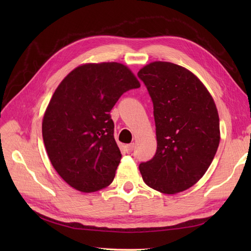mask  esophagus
<instances>
[{
    "label": "esophagus",
    "mask_w": 251,
    "mask_h": 251,
    "mask_svg": "<svg viewBox=\"0 0 251 251\" xmlns=\"http://www.w3.org/2000/svg\"><path fill=\"white\" fill-rule=\"evenodd\" d=\"M125 148H126V152L127 153H131L132 151H134L135 145H134V143H130V145H127Z\"/></svg>",
    "instance_id": "obj_1"
}]
</instances>
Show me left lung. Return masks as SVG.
<instances>
[{
	"instance_id": "1",
	"label": "left lung",
	"mask_w": 251,
	"mask_h": 251,
	"mask_svg": "<svg viewBox=\"0 0 251 251\" xmlns=\"http://www.w3.org/2000/svg\"><path fill=\"white\" fill-rule=\"evenodd\" d=\"M138 77L153 102L156 153L139 165L150 188L176 194L199 181L220 142L219 115L209 92L193 73L172 62L155 61Z\"/></svg>"
}]
</instances>
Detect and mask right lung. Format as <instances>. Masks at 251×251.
<instances>
[{
    "mask_svg": "<svg viewBox=\"0 0 251 251\" xmlns=\"http://www.w3.org/2000/svg\"><path fill=\"white\" fill-rule=\"evenodd\" d=\"M140 84L117 62L88 63L63 78L50 101L42 134L51 165L85 193L108 186L122 154L110 112L121 96Z\"/></svg>",
    "mask_w": 251,
    "mask_h": 251,
    "instance_id": "obj_1",
    "label": "right lung"
}]
</instances>
